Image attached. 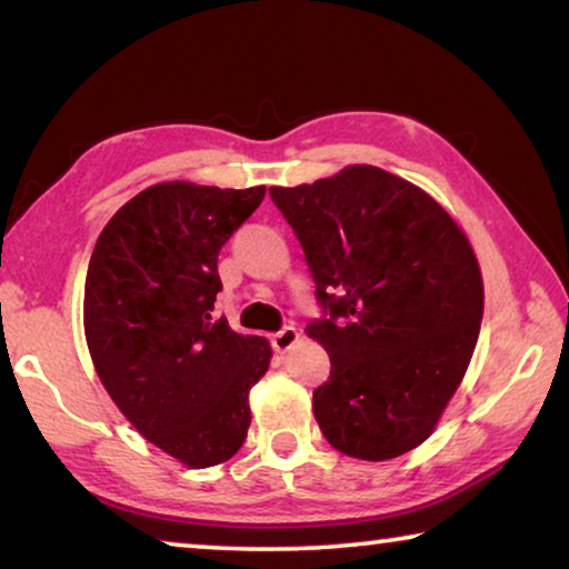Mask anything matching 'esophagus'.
<instances>
[{
	"label": "esophagus",
	"instance_id": "obj_1",
	"mask_svg": "<svg viewBox=\"0 0 569 569\" xmlns=\"http://www.w3.org/2000/svg\"><path fill=\"white\" fill-rule=\"evenodd\" d=\"M298 339H301V333H298V331L293 329V326H286L283 331L273 333L271 343H273V349H276L278 353H283V351H288V349H293V346L298 343Z\"/></svg>",
	"mask_w": 569,
	"mask_h": 569
}]
</instances>
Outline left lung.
<instances>
[{
    "mask_svg": "<svg viewBox=\"0 0 569 569\" xmlns=\"http://www.w3.org/2000/svg\"><path fill=\"white\" fill-rule=\"evenodd\" d=\"M331 319L306 326L331 359L316 421L341 455L387 461L431 437L479 339L475 248L427 190L373 166L271 188Z\"/></svg>",
    "mask_w": 569,
    "mask_h": 569,
    "instance_id": "8db88e82",
    "label": "left lung"
}]
</instances>
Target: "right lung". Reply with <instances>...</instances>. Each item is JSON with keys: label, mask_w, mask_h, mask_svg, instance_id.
Segmentation results:
<instances>
[{"label": "right lung", "mask_w": 569, "mask_h": 569, "mask_svg": "<svg viewBox=\"0 0 569 569\" xmlns=\"http://www.w3.org/2000/svg\"><path fill=\"white\" fill-rule=\"evenodd\" d=\"M233 190L158 182L128 200L94 243L84 281V339L124 419L190 469L243 447L248 393L271 363L263 336L213 321L218 253L263 203Z\"/></svg>", "instance_id": "1"}]
</instances>
